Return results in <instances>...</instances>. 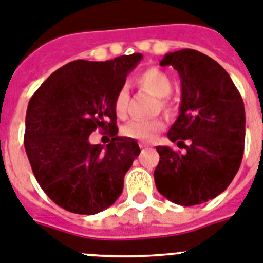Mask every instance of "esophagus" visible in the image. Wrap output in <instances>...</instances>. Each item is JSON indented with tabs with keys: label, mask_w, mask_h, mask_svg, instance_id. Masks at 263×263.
I'll return each instance as SVG.
<instances>
[{
	"label": "esophagus",
	"mask_w": 263,
	"mask_h": 263,
	"mask_svg": "<svg viewBox=\"0 0 263 263\" xmlns=\"http://www.w3.org/2000/svg\"><path fill=\"white\" fill-rule=\"evenodd\" d=\"M151 145L147 144V143H140V148H149Z\"/></svg>",
	"instance_id": "34e87169"
}]
</instances>
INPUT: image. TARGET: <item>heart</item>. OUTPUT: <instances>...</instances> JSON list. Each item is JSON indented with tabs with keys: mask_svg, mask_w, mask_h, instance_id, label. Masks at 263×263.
<instances>
[{
	"mask_svg": "<svg viewBox=\"0 0 263 263\" xmlns=\"http://www.w3.org/2000/svg\"><path fill=\"white\" fill-rule=\"evenodd\" d=\"M136 84L143 89L155 95L156 98L162 99L160 103L163 107L167 108V101L164 98L171 93L173 81L163 70L158 68H149L136 77ZM128 100H129V92H128V88L123 85L115 96L114 103L115 112L119 118H124L127 114ZM163 128H164V123L160 119H151V120L134 119L123 127V135L136 139V140H142V142H151L156 134L162 131Z\"/></svg>",
	"mask_w": 263,
	"mask_h": 263,
	"instance_id": "1",
	"label": "heart"
}]
</instances>
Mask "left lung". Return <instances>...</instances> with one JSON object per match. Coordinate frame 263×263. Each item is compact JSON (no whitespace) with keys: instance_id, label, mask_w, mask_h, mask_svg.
I'll list each match as a JSON object with an SVG mask.
<instances>
[{"instance_id":"1","label":"left lung","mask_w":263,"mask_h":263,"mask_svg":"<svg viewBox=\"0 0 263 263\" xmlns=\"http://www.w3.org/2000/svg\"><path fill=\"white\" fill-rule=\"evenodd\" d=\"M160 65H171L180 76L179 116L167 136L184 152L156 147L160 160L154 179L168 200L195 206L223 193L239 170L246 125L243 100L226 70L198 50L167 53Z\"/></svg>"}]
</instances>
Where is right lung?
<instances>
[{"instance_id":"add662e5","label":"right lung","mask_w":263,"mask_h":263,"mask_svg":"<svg viewBox=\"0 0 263 263\" xmlns=\"http://www.w3.org/2000/svg\"><path fill=\"white\" fill-rule=\"evenodd\" d=\"M143 54L109 61L76 60L53 72L28 104L24 145L37 182L67 211L93 215L120 196L124 176L140 148L118 136L115 96ZM99 126L110 128L111 143L90 145Z\"/></svg>"}]
</instances>
